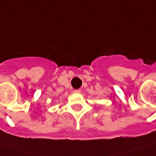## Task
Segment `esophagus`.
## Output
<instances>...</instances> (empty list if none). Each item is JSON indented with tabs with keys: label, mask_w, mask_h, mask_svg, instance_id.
I'll use <instances>...</instances> for the list:
<instances>
[{
	"label": "esophagus",
	"mask_w": 156,
	"mask_h": 156,
	"mask_svg": "<svg viewBox=\"0 0 156 156\" xmlns=\"http://www.w3.org/2000/svg\"><path fill=\"white\" fill-rule=\"evenodd\" d=\"M73 93H75V94L81 93V90H80V89H75L74 91H73Z\"/></svg>",
	"instance_id": "34e87169"
}]
</instances>
